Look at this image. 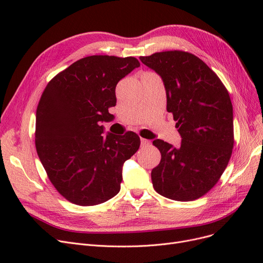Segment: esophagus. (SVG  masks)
I'll return each mask as SVG.
<instances>
[{
	"instance_id": "esophagus-1",
	"label": "esophagus",
	"mask_w": 263,
	"mask_h": 263,
	"mask_svg": "<svg viewBox=\"0 0 263 263\" xmlns=\"http://www.w3.org/2000/svg\"><path fill=\"white\" fill-rule=\"evenodd\" d=\"M140 142H141V146L150 145V141L148 139H145V138H140Z\"/></svg>"
}]
</instances>
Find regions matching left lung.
Listing matches in <instances>:
<instances>
[{
    "label": "left lung",
    "mask_w": 263,
    "mask_h": 263,
    "mask_svg": "<svg viewBox=\"0 0 263 263\" xmlns=\"http://www.w3.org/2000/svg\"><path fill=\"white\" fill-rule=\"evenodd\" d=\"M140 61L161 77L166 110L173 114L181 146L153 144L161 160L151 171L157 192L187 202L205 195L225 171L234 147L233 105L217 74L196 55L181 50L156 52Z\"/></svg>",
    "instance_id": "8db88e82"
}]
</instances>
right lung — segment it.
Instances as JSON below:
<instances>
[{
  "mask_svg": "<svg viewBox=\"0 0 263 263\" xmlns=\"http://www.w3.org/2000/svg\"><path fill=\"white\" fill-rule=\"evenodd\" d=\"M140 66L134 57L90 55L76 61L47 84L36 110L35 144L52 185L71 203H104L121 190L122 170L136 153V133L124 136L100 125L116 105L119 80Z\"/></svg>",
  "mask_w": 263,
  "mask_h": 263,
  "instance_id": "right-lung-1",
  "label": "right lung"
}]
</instances>
